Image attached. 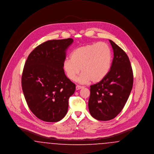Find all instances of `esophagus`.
I'll return each instance as SVG.
<instances>
[{
	"mask_svg": "<svg viewBox=\"0 0 154 154\" xmlns=\"http://www.w3.org/2000/svg\"><path fill=\"white\" fill-rule=\"evenodd\" d=\"M75 88H76V90H80V89L83 88V87H82V86H80V85H77Z\"/></svg>",
	"mask_w": 154,
	"mask_h": 154,
	"instance_id": "1",
	"label": "esophagus"
}]
</instances>
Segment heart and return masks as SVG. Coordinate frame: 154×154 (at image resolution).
I'll return each mask as SVG.
<instances>
[{
	"instance_id": "b5f03b06",
	"label": "heart",
	"mask_w": 154,
	"mask_h": 154,
	"mask_svg": "<svg viewBox=\"0 0 154 154\" xmlns=\"http://www.w3.org/2000/svg\"><path fill=\"white\" fill-rule=\"evenodd\" d=\"M112 52L109 45L100 42L87 44L74 50L70 58L63 62L67 77L74 81L81 70L82 72L77 81L85 84L90 81L97 83L103 80L110 72Z\"/></svg>"
}]
</instances>
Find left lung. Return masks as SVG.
Segmentation results:
<instances>
[{"instance_id":"8db88e82","label":"left lung","mask_w":154,"mask_h":154,"mask_svg":"<svg viewBox=\"0 0 154 154\" xmlns=\"http://www.w3.org/2000/svg\"><path fill=\"white\" fill-rule=\"evenodd\" d=\"M114 52L110 72L99 82L91 85L88 108L99 121H109L122 111L132 91L133 74L125 52L109 40Z\"/></svg>"}]
</instances>
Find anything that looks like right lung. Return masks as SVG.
Returning <instances> with one entry per match:
<instances>
[{"mask_svg":"<svg viewBox=\"0 0 154 154\" xmlns=\"http://www.w3.org/2000/svg\"><path fill=\"white\" fill-rule=\"evenodd\" d=\"M73 39L48 40L30 52L22 75V88L28 106L38 119L49 122L66 116L69 99L75 85L65 75L63 62Z\"/></svg>","mask_w":154,"mask_h":154,"instance_id":"add662e5","label":"right lung"}]
</instances>
